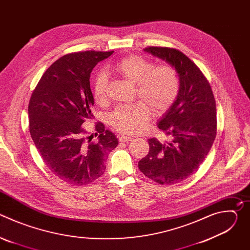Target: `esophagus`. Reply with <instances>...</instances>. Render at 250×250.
Returning <instances> with one entry per match:
<instances>
[{
	"instance_id": "34e87169",
	"label": "esophagus",
	"mask_w": 250,
	"mask_h": 250,
	"mask_svg": "<svg viewBox=\"0 0 250 250\" xmlns=\"http://www.w3.org/2000/svg\"><path fill=\"white\" fill-rule=\"evenodd\" d=\"M119 140L121 142H127L130 140H133V137H129V136H125V135H122L119 137Z\"/></svg>"
}]
</instances>
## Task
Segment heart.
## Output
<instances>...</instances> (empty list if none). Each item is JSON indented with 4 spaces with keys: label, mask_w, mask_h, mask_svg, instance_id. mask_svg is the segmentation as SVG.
I'll use <instances>...</instances> for the list:
<instances>
[{
    "label": "heart",
    "mask_w": 250,
    "mask_h": 250,
    "mask_svg": "<svg viewBox=\"0 0 250 250\" xmlns=\"http://www.w3.org/2000/svg\"><path fill=\"white\" fill-rule=\"evenodd\" d=\"M110 71L125 81L136 85V95L142 100L132 104L121 105L111 114L110 123L117 130L133 134L139 131L155 114L166 112L179 93V79L175 69L153 63L138 55H128L110 67ZM108 78L103 73L97 75L94 82V99L98 104L106 102Z\"/></svg>",
    "instance_id": "obj_1"
}]
</instances>
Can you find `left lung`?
Listing matches in <instances>:
<instances>
[{"mask_svg":"<svg viewBox=\"0 0 250 250\" xmlns=\"http://www.w3.org/2000/svg\"><path fill=\"white\" fill-rule=\"evenodd\" d=\"M146 52L172 66L179 78V93L158 121L169 140L149 138V152L139 170L161 185H173L194 174L205 160L217 134L216 102L201 70L181 51L149 46Z\"/></svg>","mask_w":250,"mask_h":250,"instance_id":"obj_1","label":"left lung"}]
</instances>
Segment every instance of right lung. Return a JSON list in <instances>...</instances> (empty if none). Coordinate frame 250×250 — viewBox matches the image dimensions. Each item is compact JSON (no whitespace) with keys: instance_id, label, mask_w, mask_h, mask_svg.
<instances>
[{"instance_id":"right-lung-1","label":"right lung","mask_w":250,"mask_h":250,"mask_svg":"<svg viewBox=\"0 0 250 250\" xmlns=\"http://www.w3.org/2000/svg\"><path fill=\"white\" fill-rule=\"evenodd\" d=\"M114 51L70 53L56 60L41 78L28 104L29 132L44 163L59 179L72 185L89 184L105 170L106 154L119 139L102 123L91 142L82 125L93 119L90 88L93 68Z\"/></svg>"}]
</instances>
